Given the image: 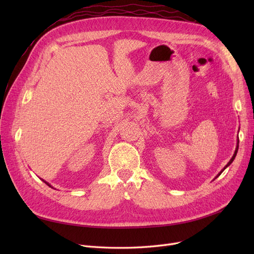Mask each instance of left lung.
I'll list each match as a JSON object with an SVG mask.
<instances>
[{
    "label": "left lung",
    "mask_w": 254,
    "mask_h": 254,
    "mask_svg": "<svg viewBox=\"0 0 254 254\" xmlns=\"http://www.w3.org/2000/svg\"><path fill=\"white\" fill-rule=\"evenodd\" d=\"M237 150H238V141H237V146H236V148H235V151H234V155H233V157L231 158V160H230V161H229V162H228V164H227V165H226V166L224 167V170H222V171H221V172H220V173H219V174L217 175V177H218V176H219V175H220V174H221L222 172H224V171L226 170V168H227V167H228V166H229L230 164H231V163L233 162V160H234V159H235V157H236V153H237Z\"/></svg>",
    "instance_id": "8db88e82"
}]
</instances>
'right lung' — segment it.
<instances>
[{"mask_svg":"<svg viewBox=\"0 0 254 254\" xmlns=\"http://www.w3.org/2000/svg\"><path fill=\"white\" fill-rule=\"evenodd\" d=\"M42 181H43V182H44V183H47V184H48V186H49V187H51V188H52V186H51V184H50V183H48V182H47V181H44V180H42Z\"/></svg>","mask_w":254,"mask_h":254,"instance_id":"add662e5","label":"right lung"}]
</instances>
